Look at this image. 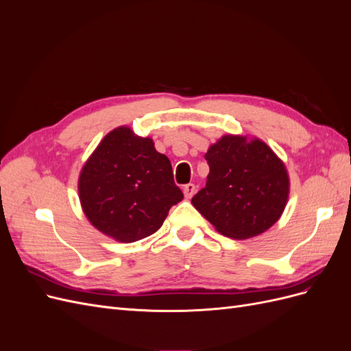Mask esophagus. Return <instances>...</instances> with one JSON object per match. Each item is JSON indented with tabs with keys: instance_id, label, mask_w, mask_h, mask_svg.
<instances>
[{
	"instance_id": "34e87169",
	"label": "esophagus",
	"mask_w": 351,
	"mask_h": 351,
	"mask_svg": "<svg viewBox=\"0 0 351 351\" xmlns=\"http://www.w3.org/2000/svg\"><path fill=\"white\" fill-rule=\"evenodd\" d=\"M195 192H196V186H195L193 183H189V184H186V186L183 187V193H184V197H186V199L192 197V196L195 195Z\"/></svg>"
}]
</instances>
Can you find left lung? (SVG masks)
<instances>
[{"instance_id": "8db88e82", "label": "left lung", "mask_w": 351, "mask_h": 351, "mask_svg": "<svg viewBox=\"0 0 351 351\" xmlns=\"http://www.w3.org/2000/svg\"><path fill=\"white\" fill-rule=\"evenodd\" d=\"M205 159L209 165L206 186L192 204L222 236L246 240L280 219L290 178L267 143L227 134L209 146Z\"/></svg>"}]
</instances>
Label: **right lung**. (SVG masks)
<instances>
[{
    "mask_svg": "<svg viewBox=\"0 0 351 351\" xmlns=\"http://www.w3.org/2000/svg\"><path fill=\"white\" fill-rule=\"evenodd\" d=\"M79 197L95 228L133 243L161 228L183 193L174 183L171 162L152 139L123 125L105 136L83 165Z\"/></svg>",
    "mask_w": 351,
    "mask_h": 351,
    "instance_id": "obj_1",
    "label": "right lung"
}]
</instances>
